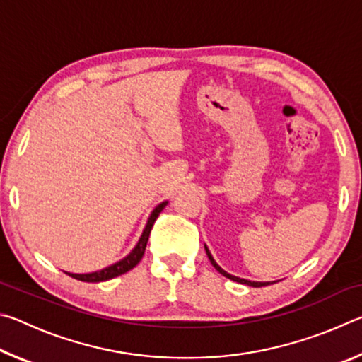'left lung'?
Returning a JSON list of instances; mask_svg holds the SVG:
<instances>
[{
    "instance_id": "left-lung-1",
    "label": "left lung",
    "mask_w": 362,
    "mask_h": 362,
    "mask_svg": "<svg viewBox=\"0 0 362 362\" xmlns=\"http://www.w3.org/2000/svg\"><path fill=\"white\" fill-rule=\"evenodd\" d=\"M204 249H206V254H207V257H209V260H211V263H212V267L216 268L220 274H223L225 278H228V279H231V281H236V283H241V284H247V286H250V287H263V286H268V284L276 283V281H265V283H262V281H249V279H244V278L233 276V274L226 273L222 267H218V265H217V262L214 260V257H212V254H211V250L207 249V246H204Z\"/></svg>"
}]
</instances>
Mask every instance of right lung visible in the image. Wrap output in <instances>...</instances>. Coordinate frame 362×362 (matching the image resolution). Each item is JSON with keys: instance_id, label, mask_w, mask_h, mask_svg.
<instances>
[{"instance_id": "obj_1", "label": "right lung", "mask_w": 362, "mask_h": 362, "mask_svg": "<svg viewBox=\"0 0 362 362\" xmlns=\"http://www.w3.org/2000/svg\"><path fill=\"white\" fill-rule=\"evenodd\" d=\"M168 206V201H163V203H159L155 209L151 211L148 220H146V225L142 231V235H140L139 241L134 249L131 250L129 254H127L124 259L118 260L116 263H112V265H108L102 269H97V272L93 273H69L65 272L69 276L75 278L78 281H84V283H100V281H108L112 278L119 276V274H124L132 269L134 267L137 265V263L142 260V257L145 254V247H146V243H148V238H150V231H151V226L155 223V220L158 218L159 214L164 209V207Z\"/></svg>"}]
</instances>
